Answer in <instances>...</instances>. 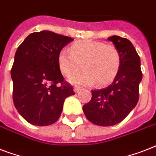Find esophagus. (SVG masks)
Masks as SVG:
<instances>
[{
    "label": "esophagus",
    "instance_id": "obj_1",
    "mask_svg": "<svg viewBox=\"0 0 156 156\" xmlns=\"http://www.w3.org/2000/svg\"><path fill=\"white\" fill-rule=\"evenodd\" d=\"M80 90H81V87H75L73 88V91H74L75 93H78Z\"/></svg>",
    "mask_w": 156,
    "mask_h": 156
}]
</instances>
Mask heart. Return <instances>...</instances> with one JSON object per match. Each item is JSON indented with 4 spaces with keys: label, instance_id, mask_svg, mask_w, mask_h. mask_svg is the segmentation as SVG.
Segmentation results:
<instances>
[{
    "label": "heart",
    "instance_id": "1",
    "mask_svg": "<svg viewBox=\"0 0 156 156\" xmlns=\"http://www.w3.org/2000/svg\"><path fill=\"white\" fill-rule=\"evenodd\" d=\"M58 66L66 77L73 75L81 68L80 73L69 78L73 84L90 86L106 85L113 80L120 67V55L116 48L101 41L84 40L74 43L71 51L63 48L58 55Z\"/></svg>",
    "mask_w": 156,
    "mask_h": 156
}]
</instances>
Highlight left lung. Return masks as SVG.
<instances>
[{"label":"left lung","instance_id":"8db88e82","mask_svg":"<svg viewBox=\"0 0 156 156\" xmlns=\"http://www.w3.org/2000/svg\"><path fill=\"white\" fill-rule=\"evenodd\" d=\"M120 55V67L111 85L92 90V97L83 108L88 121L100 126L120 123L138 104L143 78L139 56L132 43L113 35L108 38Z\"/></svg>","mask_w":156,"mask_h":156}]
</instances>
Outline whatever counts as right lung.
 <instances>
[{
    "mask_svg": "<svg viewBox=\"0 0 156 156\" xmlns=\"http://www.w3.org/2000/svg\"><path fill=\"white\" fill-rule=\"evenodd\" d=\"M73 40L42 30L30 34L16 51L11 69L13 104L29 123L53 124L61 116L65 100L74 95L64 81L57 61L61 49Z\"/></svg>",
    "mask_w": 156,
    "mask_h": 156,
    "instance_id": "obj_1",
    "label": "right lung"
}]
</instances>
